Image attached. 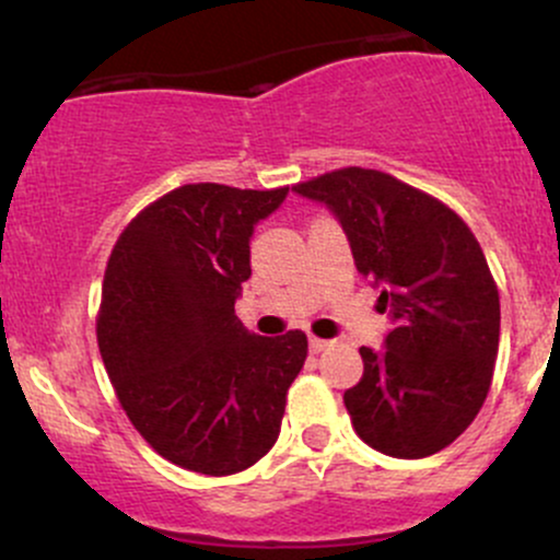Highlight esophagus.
I'll return each mask as SVG.
<instances>
[{
	"mask_svg": "<svg viewBox=\"0 0 560 560\" xmlns=\"http://www.w3.org/2000/svg\"><path fill=\"white\" fill-rule=\"evenodd\" d=\"M331 342H326V339H318V337H311V352H324L326 347Z\"/></svg>",
	"mask_w": 560,
	"mask_h": 560,
	"instance_id": "34e87169",
	"label": "esophagus"
}]
</instances>
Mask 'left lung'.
I'll use <instances>...</instances> for the list:
<instances>
[{
  "label": "left lung",
  "instance_id": "obj_1",
  "mask_svg": "<svg viewBox=\"0 0 560 560\" xmlns=\"http://www.w3.org/2000/svg\"><path fill=\"white\" fill-rule=\"evenodd\" d=\"M292 191L337 218L392 320L345 392L358 436L392 458L440 453L477 419L498 358L500 298L479 242L447 205L382 171H331Z\"/></svg>",
  "mask_w": 560,
  "mask_h": 560
}]
</instances>
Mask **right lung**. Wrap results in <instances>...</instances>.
Wrapping results in <instances>:
<instances>
[{
	"label": "right lung",
	"instance_id": "right-lung-1",
	"mask_svg": "<svg viewBox=\"0 0 560 560\" xmlns=\"http://www.w3.org/2000/svg\"><path fill=\"white\" fill-rule=\"evenodd\" d=\"M271 191L186 184L128 223L102 284V361L137 432L171 464L226 477L276 445L307 337H260L236 318Z\"/></svg>",
	"mask_w": 560,
	"mask_h": 560
}]
</instances>
